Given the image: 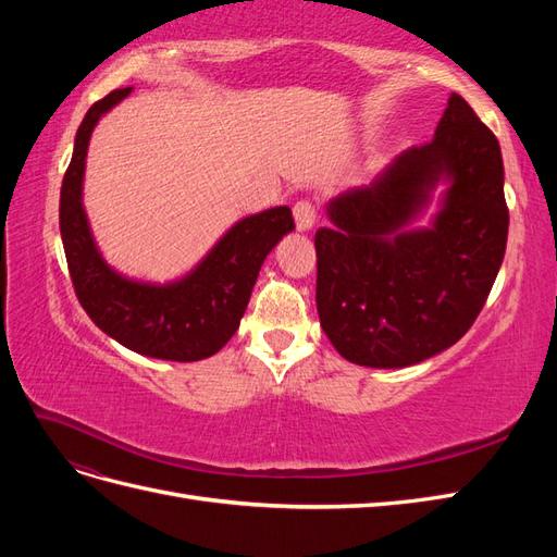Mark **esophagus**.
Segmentation results:
<instances>
[{"instance_id": "esophagus-1", "label": "esophagus", "mask_w": 557, "mask_h": 557, "mask_svg": "<svg viewBox=\"0 0 557 557\" xmlns=\"http://www.w3.org/2000/svg\"><path fill=\"white\" fill-rule=\"evenodd\" d=\"M293 215H295V225L299 232H307L313 227L315 218H318V209L315 205H311L309 199H299L297 205L293 207Z\"/></svg>"}]
</instances>
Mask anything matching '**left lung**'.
Here are the masks:
<instances>
[{
	"label": "left lung",
	"instance_id": "left-lung-1",
	"mask_svg": "<svg viewBox=\"0 0 557 557\" xmlns=\"http://www.w3.org/2000/svg\"><path fill=\"white\" fill-rule=\"evenodd\" d=\"M440 180L449 183L430 228L408 225ZM315 232V305L348 362H423L467 334L507 250L509 209L495 134L460 95L434 139L399 153L372 183L330 199Z\"/></svg>",
	"mask_w": 557,
	"mask_h": 557
}]
</instances>
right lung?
Here are the masks:
<instances>
[{"label":"right lung","mask_w":557,"mask_h":557,"mask_svg":"<svg viewBox=\"0 0 557 557\" xmlns=\"http://www.w3.org/2000/svg\"><path fill=\"white\" fill-rule=\"evenodd\" d=\"M129 92L121 88L99 99L76 132L60 190V234L70 276L81 307L117 344L148 358L205 360L237 332L264 258L283 234L295 230L293 211L274 207L244 218L181 281L153 285L117 274L97 250L81 193L90 134L99 117Z\"/></svg>","instance_id":"add662e5"}]
</instances>
